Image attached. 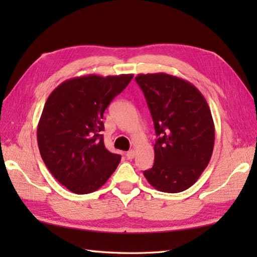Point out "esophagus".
Wrapping results in <instances>:
<instances>
[{"instance_id":"1","label":"esophagus","mask_w":257,"mask_h":257,"mask_svg":"<svg viewBox=\"0 0 257 257\" xmlns=\"http://www.w3.org/2000/svg\"><path fill=\"white\" fill-rule=\"evenodd\" d=\"M135 151L134 150H130V151H128L127 154H125V157H127V159H129V160H132V159H134L135 158Z\"/></svg>"}]
</instances>
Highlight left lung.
Returning a JSON list of instances; mask_svg holds the SVG:
<instances>
[{"label":"left lung","mask_w":257,"mask_h":257,"mask_svg":"<svg viewBox=\"0 0 257 257\" xmlns=\"http://www.w3.org/2000/svg\"><path fill=\"white\" fill-rule=\"evenodd\" d=\"M158 139L155 163L144 176L155 189L178 193L189 189L209 165L214 147V122L200 90L166 73L139 74Z\"/></svg>","instance_id":"obj_1"}]
</instances>
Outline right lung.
Wrapping results in <instances>:
<instances>
[{
    "label": "right lung",
    "instance_id": "add662e5",
    "mask_svg": "<svg viewBox=\"0 0 257 257\" xmlns=\"http://www.w3.org/2000/svg\"><path fill=\"white\" fill-rule=\"evenodd\" d=\"M134 77L86 75L63 81L48 96L37 125L42 159L57 181L76 194L102 187L121 156L103 144L106 108Z\"/></svg>",
    "mask_w": 257,
    "mask_h": 257
}]
</instances>
